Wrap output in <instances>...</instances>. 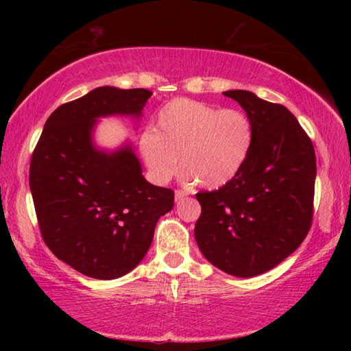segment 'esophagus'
Segmentation results:
<instances>
[{
  "label": "esophagus",
  "instance_id": "34e87169",
  "mask_svg": "<svg viewBox=\"0 0 351 351\" xmlns=\"http://www.w3.org/2000/svg\"><path fill=\"white\" fill-rule=\"evenodd\" d=\"M187 192H186V190H176V192H175V201H176V203H180V201H182L184 198H186L187 197Z\"/></svg>",
  "mask_w": 351,
  "mask_h": 351
}]
</instances>
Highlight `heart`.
<instances>
[{"label": "heart", "instance_id": "1", "mask_svg": "<svg viewBox=\"0 0 351 351\" xmlns=\"http://www.w3.org/2000/svg\"><path fill=\"white\" fill-rule=\"evenodd\" d=\"M252 144L254 125L245 111L175 99L158 111L153 132L142 134L141 153L159 182L176 173L180 158L198 186L217 189L240 173Z\"/></svg>", "mask_w": 351, "mask_h": 351}]
</instances>
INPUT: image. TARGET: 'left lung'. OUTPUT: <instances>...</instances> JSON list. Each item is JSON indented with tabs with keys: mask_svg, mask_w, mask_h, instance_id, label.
<instances>
[{
	"mask_svg": "<svg viewBox=\"0 0 351 351\" xmlns=\"http://www.w3.org/2000/svg\"><path fill=\"white\" fill-rule=\"evenodd\" d=\"M224 96L239 102L251 119L254 144L234 180L197 193L201 215L195 240L213 266L247 278L276 268L310 232L316 154L283 105L243 90Z\"/></svg>",
	"mask_w": 351,
	"mask_h": 351,
	"instance_id": "8db88e82",
	"label": "left lung"
}]
</instances>
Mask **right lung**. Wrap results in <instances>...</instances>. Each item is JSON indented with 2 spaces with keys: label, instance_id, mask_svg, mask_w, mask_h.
Segmentation results:
<instances>
[{
  "label": "right lung",
  "instance_id": "obj_1",
  "mask_svg": "<svg viewBox=\"0 0 351 351\" xmlns=\"http://www.w3.org/2000/svg\"><path fill=\"white\" fill-rule=\"evenodd\" d=\"M152 91L100 86L47 117L35 147L29 186L40 232L57 258L83 276L112 280L134 269L158 219L173 209V190L142 176L130 144L99 150V117L139 119Z\"/></svg>",
  "mask_w": 351,
  "mask_h": 351
}]
</instances>
